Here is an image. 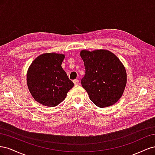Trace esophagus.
Listing matches in <instances>:
<instances>
[{
    "mask_svg": "<svg viewBox=\"0 0 155 155\" xmlns=\"http://www.w3.org/2000/svg\"><path fill=\"white\" fill-rule=\"evenodd\" d=\"M73 82H74L75 85H78V84H79V80H78V79H74V80L73 81Z\"/></svg>",
    "mask_w": 155,
    "mask_h": 155,
    "instance_id": "34e87169",
    "label": "esophagus"
}]
</instances>
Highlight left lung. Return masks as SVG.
Segmentation results:
<instances>
[{
    "instance_id": "1",
    "label": "left lung",
    "mask_w": 155,
    "mask_h": 155,
    "mask_svg": "<svg viewBox=\"0 0 155 155\" xmlns=\"http://www.w3.org/2000/svg\"><path fill=\"white\" fill-rule=\"evenodd\" d=\"M85 74L81 85L90 100L104 108L114 105L122 96L127 83L124 64L116 55L107 50H81Z\"/></svg>"
}]
</instances>
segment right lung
<instances>
[{
    "mask_svg": "<svg viewBox=\"0 0 155 155\" xmlns=\"http://www.w3.org/2000/svg\"><path fill=\"white\" fill-rule=\"evenodd\" d=\"M64 59V54H41L28 70V87L34 100L41 105L50 107L58 105L74 87V83L61 67Z\"/></svg>",
    "mask_w": 155,
    "mask_h": 155,
    "instance_id": "add662e5",
    "label": "right lung"
}]
</instances>
